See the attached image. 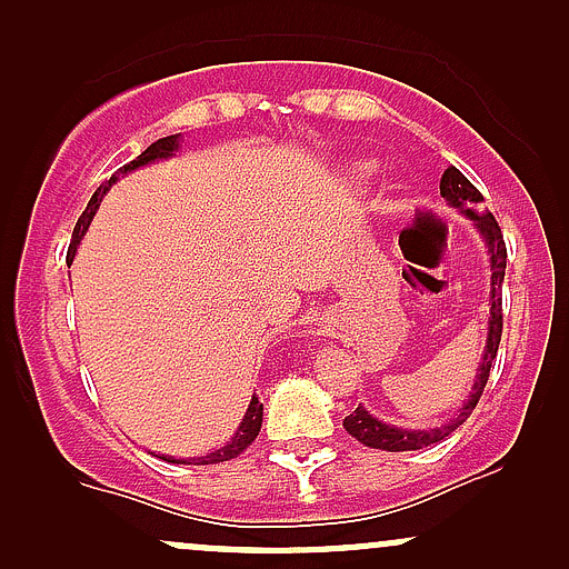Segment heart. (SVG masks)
Masks as SVG:
<instances>
[{
    "mask_svg": "<svg viewBox=\"0 0 569 569\" xmlns=\"http://www.w3.org/2000/svg\"><path fill=\"white\" fill-rule=\"evenodd\" d=\"M352 173H356L358 179H369V176L375 173V168H371L369 162H361V166H356V168H352Z\"/></svg>",
    "mask_w": 569,
    "mask_h": 569,
    "instance_id": "b5f03b06",
    "label": "heart"
}]
</instances>
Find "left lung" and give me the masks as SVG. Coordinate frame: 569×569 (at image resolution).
Returning <instances> with one entry per match:
<instances>
[{
  "mask_svg": "<svg viewBox=\"0 0 569 569\" xmlns=\"http://www.w3.org/2000/svg\"><path fill=\"white\" fill-rule=\"evenodd\" d=\"M441 198L449 202V206L457 208L462 217H468L473 221L476 232L481 234L487 246V257H489V321H487V345L485 352H481L479 369H476L473 377V388L468 393L462 407L449 417L443 426L428 428V430H407V428H396L388 426V422L377 420L375 415H369L367 409L358 403V409L352 415L345 417V430L358 439L361 443H367L371 449H385V452H411V449H426L430 443L447 439L452 430H457L462 422L471 417V411L479 403L481 393H485V385L489 380V369H492L495 356H498L500 348V335H502V278H506V243H502V232L495 221L492 213L485 208V198L476 189L471 181L466 179L455 166H449L441 176Z\"/></svg>",
  "mask_w": 569,
  "mask_h": 569,
  "instance_id": "left-lung-1",
  "label": "left lung"
}]
</instances>
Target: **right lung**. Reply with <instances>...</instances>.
<instances>
[{"instance_id": "obj_1", "label": "right lung", "mask_w": 569, "mask_h": 569, "mask_svg": "<svg viewBox=\"0 0 569 569\" xmlns=\"http://www.w3.org/2000/svg\"><path fill=\"white\" fill-rule=\"evenodd\" d=\"M179 143H181V133L166 136V139H158L154 143H149V147L143 149L139 158L130 160L128 166H122L120 171H117V173L112 176V179L107 181V184H101V187L96 189L93 198H90V202H88V208H84V211H82V217L77 219L74 232H71V246H69V253H67L69 264H71V259H74L77 246H80V240L84 238V232H88L90 221H93V217H96L98 206H101L103 194H107L109 189H112V184H117V179H120V176L130 173V171H136V168L149 166V162H158V160L173 158V154L179 152ZM262 415H264L262 401H259L257 396H251V403H248V409H246V415H243V422H240L238 430H234V433H232V439L227 441L224 447L213 449V452L200 455V457H171V455H160V460L176 462V466H213V462L232 460V457H238V455L243 452V449L248 447V443H251V441L259 436V428H262Z\"/></svg>"}]
</instances>
